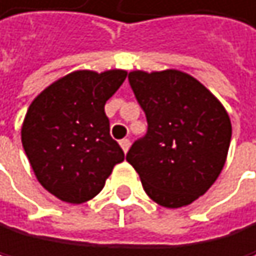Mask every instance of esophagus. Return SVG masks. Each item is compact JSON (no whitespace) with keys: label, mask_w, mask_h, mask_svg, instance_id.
<instances>
[{"label":"esophagus","mask_w":256,"mask_h":256,"mask_svg":"<svg viewBox=\"0 0 256 256\" xmlns=\"http://www.w3.org/2000/svg\"><path fill=\"white\" fill-rule=\"evenodd\" d=\"M119 145H121L124 153H127V151H129V148H130V140L129 138H122L121 142H119Z\"/></svg>","instance_id":"obj_1"}]
</instances>
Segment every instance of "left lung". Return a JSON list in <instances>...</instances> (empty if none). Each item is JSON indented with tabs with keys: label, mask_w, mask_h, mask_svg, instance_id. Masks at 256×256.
I'll list each match as a JSON object with an SVG mask.
<instances>
[{
	"label": "left lung",
	"mask_w": 256,
	"mask_h": 256,
	"mask_svg": "<svg viewBox=\"0 0 256 256\" xmlns=\"http://www.w3.org/2000/svg\"><path fill=\"white\" fill-rule=\"evenodd\" d=\"M148 132L126 159L156 204L178 208L207 192L228 156L231 121L204 84L180 70L129 73Z\"/></svg>",
	"instance_id": "1"
}]
</instances>
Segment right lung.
Instances as JSON below:
<instances>
[{
  "mask_svg": "<svg viewBox=\"0 0 256 256\" xmlns=\"http://www.w3.org/2000/svg\"><path fill=\"white\" fill-rule=\"evenodd\" d=\"M126 70H78L44 89L28 108L22 145L38 182L64 202L82 204L105 186L124 151L110 135L105 103Z\"/></svg>",
  "mask_w": 256,
  "mask_h": 256,
  "instance_id": "right-lung-1",
  "label": "right lung"
}]
</instances>
